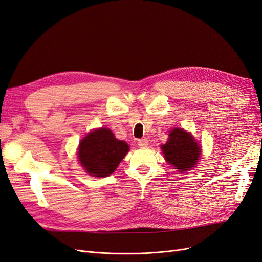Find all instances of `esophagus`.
<instances>
[{
	"mask_svg": "<svg viewBox=\"0 0 262 262\" xmlns=\"http://www.w3.org/2000/svg\"><path fill=\"white\" fill-rule=\"evenodd\" d=\"M138 146L140 148H147L149 146V141L147 138H143V139H139L138 140Z\"/></svg>",
	"mask_w": 262,
	"mask_h": 262,
	"instance_id": "obj_1",
	"label": "esophagus"
}]
</instances>
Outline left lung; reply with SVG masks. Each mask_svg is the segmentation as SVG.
I'll list each match as a JSON object with an SVG mask.
<instances>
[{
    "mask_svg": "<svg viewBox=\"0 0 262 262\" xmlns=\"http://www.w3.org/2000/svg\"><path fill=\"white\" fill-rule=\"evenodd\" d=\"M168 136L167 142L162 144L161 149L169 165L178 172L189 171L195 167L202 148L194 137L183 128H172Z\"/></svg>",
    "mask_w": 262,
    "mask_h": 262,
    "instance_id": "1",
    "label": "left lung"
}]
</instances>
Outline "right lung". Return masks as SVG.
Returning <instances> with one entry per match:
<instances>
[{
  "instance_id": "right-lung-1",
  "label": "right lung",
  "mask_w": 262,
  "mask_h": 262,
  "mask_svg": "<svg viewBox=\"0 0 262 262\" xmlns=\"http://www.w3.org/2000/svg\"><path fill=\"white\" fill-rule=\"evenodd\" d=\"M128 151L127 142L116 139L109 128H97L81 140L77 158L89 175L106 177L116 169Z\"/></svg>"
}]
</instances>
